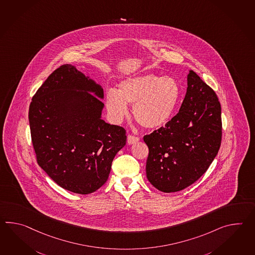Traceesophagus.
Wrapping results in <instances>:
<instances>
[{
	"instance_id": "34e87169",
	"label": "esophagus",
	"mask_w": 255,
	"mask_h": 255,
	"mask_svg": "<svg viewBox=\"0 0 255 255\" xmlns=\"http://www.w3.org/2000/svg\"><path fill=\"white\" fill-rule=\"evenodd\" d=\"M138 141H139V138L136 136L130 135V134L127 136V143L128 144H133Z\"/></svg>"
}]
</instances>
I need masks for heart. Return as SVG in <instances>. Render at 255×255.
Instances as JSON below:
<instances>
[{"mask_svg":"<svg viewBox=\"0 0 255 255\" xmlns=\"http://www.w3.org/2000/svg\"><path fill=\"white\" fill-rule=\"evenodd\" d=\"M180 97L181 88L176 79L143 74L123 80L119 91L109 90L105 104L115 123H121L129 114L128 104H131L137 123L143 128L157 130L172 119Z\"/></svg>","mask_w":255,"mask_h":255,"instance_id":"b5f03b06","label":"heart"}]
</instances>
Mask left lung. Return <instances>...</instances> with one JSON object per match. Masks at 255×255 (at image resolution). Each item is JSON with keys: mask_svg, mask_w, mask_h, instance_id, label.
I'll return each mask as SVG.
<instances>
[{"mask_svg": "<svg viewBox=\"0 0 255 255\" xmlns=\"http://www.w3.org/2000/svg\"><path fill=\"white\" fill-rule=\"evenodd\" d=\"M149 148L146 176L164 193L189 187L208 170L221 142V107L210 86L189 70L178 114L143 137Z\"/></svg>", "mask_w": 255, "mask_h": 255, "instance_id": "obj_1", "label": "left lung"}]
</instances>
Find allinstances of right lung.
<instances>
[{
    "mask_svg": "<svg viewBox=\"0 0 255 255\" xmlns=\"http://www.w3.org/2000/svg\"><path fill=\"white\" fill-rule=\"evenodd\" d=\"M103 89L75 66L57 68L36 91L29 125L36 160L59 187L86 195L107 181L126 130L102 119Z\"/></svg>",
    "mask_w": 255,
    "mask_h": 255,
    "instance_id": "right-lung-1",
    "label": "right lung"
}]
</instances>
